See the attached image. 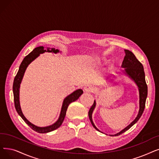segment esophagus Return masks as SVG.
Wrapping results in <instances>:
<instances>
[{
  "label": "esophagus",
  "mask_w": 159,
  "mask_h": 159,
  "mask_svg": "<svg viewBox=\"0 0 159 159\" xmlns=\"http://www.w3.org/2000/svg\"><path fill=\"white\" fill-rule=\"evenodd\" d=\"M92 91V88L89 86H88V85H87V86H84V92H86V93H89V92H91Z\"/></svg>",
  "instance_id": "esophagus-1"
}]
</instances>
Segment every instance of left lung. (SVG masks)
Segmentation results:
<instances>
[{
	"label": "left lung",
	"mask_w": 159,
	"mask_h": 159,
	"mask_svg": "<svg viewBox=\"0 0 159 159\" xmlns=\"http://www.w3.org/2000/svg\"><path fill=\"white\" fill-rule=\"evenodd\" d=\"M125 56L124 57L123 61L122 62L121 67L125 68L124 73L127 75V76H129V77H130L135 82L138 88H139V98H140V100H139L140 109L139 111V114L137 115V117L132 123H130L127 127L123 129L121 131H120V133H117L114 135H110L112 136H119L122 133H125L126 130L129 129L133 125H134L138 121H139L144 110L145 105H146V101L148 96V86L146 82V79H145V73H144L143 67L142 64L137 60V58L134 56V54L131 51L129 50H125ZM95 105H96V102L95 101H94L93 105L91 107L90 109L89 110L88 116L93 127L97 130L101 132V131L95 127L92 121V113L95 107Z\"/></svg>",
	"instance_id": "8db88e82"
}]
</instances>
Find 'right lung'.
Returning a JSON list of instances; mask_svg holds the SVG:
<instances>
[{"mask_svg": "<svg viewBox=\"0 0 159 159\" xmlns=\"http://www.w3.org/2000/svg\"><path fill=\"white\" fill-rule=\"evenodd\" d=\"M45 52H54V53H58L59 52V50L55 49L54 48H47V49H44L43 46H40L35 48L30 54H29L27 56L25 57L23 60L22 61L21 64H20L19 71L15 77L14 80H13V100H14V105L16 109V111L18 113V114L21 117L22 119L25 121V122L32 129L36 131V132L39 133H47L51 132L55 129H58L59 127L61 126V124H62L65 118V116L66 114V111L69 105L70 104L71 102L75 101L77 100L79 97L83 93V91L81 89H77V90L69 95L67 97L64 99L63 101L62 107H61L60 114L59 116L58 120L55 122L52 125L47 127H39L38 126H36L34 125L32 123H30L28 120H27L25 116L23 115L21 108L20 107V102H19V88H20V84L21 83V81L23 79V77L24 76L25 72L26 71V67L28 66L32 62L33 60H35L37 57L39 56L40 54L44 53Z\"/></svg>", "mask_w": 159, "mask_h": 159, "instance_id": "add662e5", "label": "right lung"}]
</instances>
